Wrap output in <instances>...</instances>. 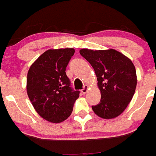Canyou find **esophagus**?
Segmentation results:
<instances>
[{"instance_id": "esophagus-1", "label": "esophagus", "mask_w": 156, "mask_h": 156, "mask_svg": "<svg viewBox=\"0 0 156 156\" xmlns=\"http://www.w3.org/2000/svg\"><path fill=\"white\" fill-rule=\"evenodd\" d=\"M87 90H88V86L87 85H84V87H83V89L81 90V92H82L83 94H86V93H87Z\"/></svg>"}]
</instances>
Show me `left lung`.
<instances>
[{
    "label": "left lung",
    "instance_id": "1",
    "mask_svg": "<svg viewBox=\"0 0 156 156\" xmlns=\"http://www.w3.org/2000/svg\"><path fill=\"white\" fill-rule=\"evenodd\" d=\"M80 54L94 68L101 93L100 103L92 106V109L103 119L119 116L127 108L136 90L137 80L133 62L112 49H81Z\"/></svg>",
    "mask_w": 156,
    "mask_h": 156
}]
</instances>
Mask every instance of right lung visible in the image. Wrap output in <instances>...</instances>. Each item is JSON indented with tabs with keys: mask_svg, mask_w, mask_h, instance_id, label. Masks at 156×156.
Returning <instances> with one entry per match:
<instances>
[{
	"mask_svg": "<svg viewBox=\"0 0 156 156\" xmlns=\"http://www.w3.org/2000/svg\"><path fill=\"white\" fill-rule=\"evenodd\" d=\"M75 53L73 48L48 50L31 66L27 94L31 104L45 120L59 123L68 119L80 91L74 90L66 69Z\"/></svg>",
	"mask_w": 156,
	"mask_h": 156,
	"instance_id": "right-lung-1",
	"label": "right lung"
}]
</instances>
